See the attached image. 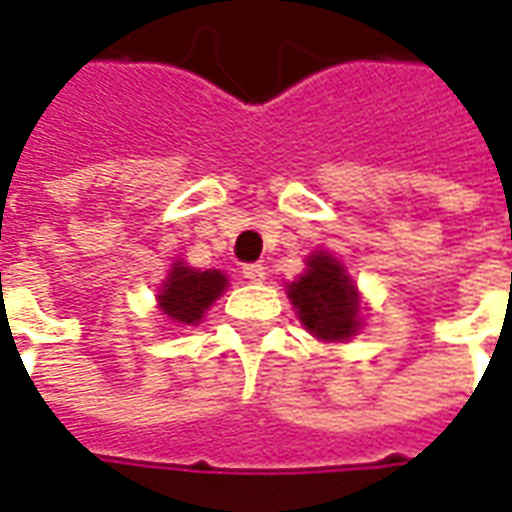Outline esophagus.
<instances>
[{
  "label": "esophagus",
  "mask_w": 512,
  "mask_h": 512,
  "mask_svg": "<svg viewBox=\"0 0 512 512\" xmlns=\"http://www.w3.org/2000/svg\"><path fill=\"white\" fill-rule=\"evenodd\" d=\"M244 277L249 282H263L266 280V266L263 263H246Z\"/></svg>",
  "instance_id": "1"
}]
</instances>
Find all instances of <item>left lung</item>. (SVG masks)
Here are the masks:
<instances>
[{"instance_id":"left-lung-1","label":"left lung","mask_w":512,"mask_h":512,"mask_svg":"<svg viewBox=\"0 0 512 512\" xmlns=\"http://www.w3.org/2000/svg\"><path fill=\"white\" fill-rule=\"evenodd\" d=\"M293 307L307 332L321 341H343L357 332V293L335 257L318 252L307 271L288 285Z\"/></svg>"}]
</instances>
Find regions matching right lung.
<instances>
[{
	"mask_svg": "<svg viewBox=\"0 0 512 512\" xmlns=\"http://www.w3.org/2000/svg\"><path fill=\"white\" fill-rule=\"evenodd\" d=\"M224 288L227 277L221 271H194L177 263L160 291V307L174 324H199Z\"/></svg>",
	"mask_w": 512,
	"mask_h": 512,
	"instance_id": "1",
	"label": "right lung"
}]
</instances>
